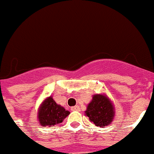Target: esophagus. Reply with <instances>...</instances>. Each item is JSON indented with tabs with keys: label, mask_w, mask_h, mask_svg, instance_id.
Returning a JSON list of instances; mask_svg holds the SVG:
<instances>
[{
	"label": "esophagus",
	"mask_w": 154,
	"mask_h": 154,
	"mask_svg": "<svg viewBox=\"0 0 154 154\" xmlns=\"http://www.w3.org/2000/svg\"><path fill=\"white\" fill-rule=\"evenodd\" d=\"M71 109V110H79V107L78 106H72Z\"/></svg>",
	"instance_id": "1"
}]
</instances>
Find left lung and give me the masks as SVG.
I'll return each mask as SVG.
<instances>
[{
    "instance_id": "obj_1",
    "label": "left lung",
    "mask_w": 154,
    "mask_h": 154,
    "mask_svg": "<svg viewBox=\"0 0 154 154\" xmlns=\"http://www.w3.org/2000/svg\"><path fill=\"white\" fill-rule=\"evenodd\" d=\"M114 105L110 98L105 94H95L87 105L85 111L86 116L98 127L104 128L110 125L114 119Z\"/></svg>"
}]
</instances>
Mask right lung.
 Returning a JSON list of instances; mask_svg holds the SVG:
<instances>
[{"mask_svg":"<svg viewBox=\"0 0 154 154\" xmlns=\"http://www.w3.org/2000/svg\"><path fill=\"white\" fill-rule=\"evenodd\" d=\"M70 114L68 110L59 105L51 96L48 97L40 104L37 117L41 126H54L61 123Z\"/></svg>","mask_w":154,"mask_h":154,"instance_id":"right-lung-1","label":"right lung"}]
</instances>
